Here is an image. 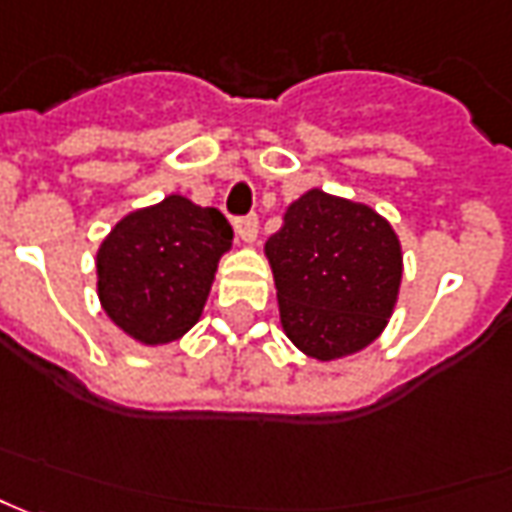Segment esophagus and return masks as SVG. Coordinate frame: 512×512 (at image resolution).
<instances>
[{"mask_svg": "<svg viewBox=\"0 0 512 512\" xmlns=\"http://www.w3.org/2000/svg\"><path fill=\"white\" fill-rule=\"evenodd\" d=\"M233 225H236V233H239V239H242V242H253V239H256V233H259V216L256 214L239 216Z\"/></svg>", "mask_w": 512, "mask_h": 512, "instance_id": "1", "label": "esophagus"}]
</instances>
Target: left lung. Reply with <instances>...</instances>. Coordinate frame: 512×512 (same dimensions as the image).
Listing matches in <instances>:
<instances>
[{"label": "left lung", "instance_id": "1", "mask_svg": "<svg viewBox=\"0 0 512 512\" xmlns=\"http://www.w3.org/2000/svg\"><path fill=\"white\" fill-rule=\"evenodd\" d=\"M281 327L315 360L369 346L397 301L403 256L392 225L358 202L312 188L267 239Z\"/></svg>", "mask_w": 512, "mask_h": 512}]
</instances>
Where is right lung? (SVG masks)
I'll return each instance as SVG.
<instances>
[{"instance_id": "add662e5", "label": "right lung", "mask_w": 512, "mask_h": 512, "mask_svg": "<svg viewBox=\"0 0 512 512\" xmlns=\"http://www.w3.org/2000/svg\"><path fill=\"white\" fill-rule=\"evenodd\" d=\"M233 231L216 208L180 194L123 216L98 250L106 315L140 344H168L200 321Z\"/></svg>"}]
</instances>
